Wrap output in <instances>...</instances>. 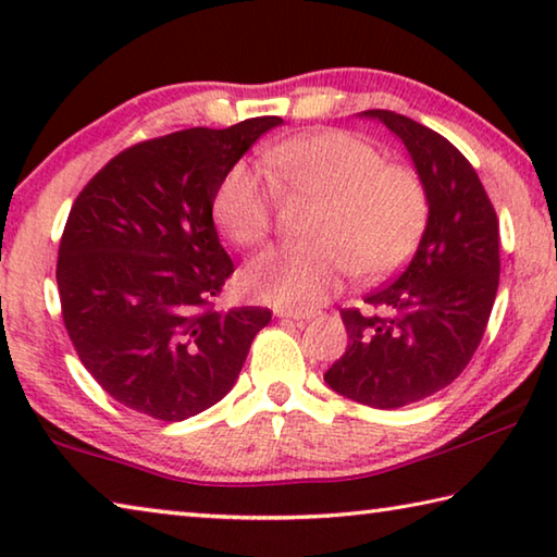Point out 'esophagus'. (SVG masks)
<instances>
[{
    "mask_svg": "<svg viewBox=\"0 0 557 557\" xmlns=\"http://www.w3.org/2000/svg\"><path fill=\"white\" fill-rule=\"evenodd\" d=\"M275 317L292 319V322H309V319H314V312H299V309H275Z\"/></svg>",
    "mask_w": 557,
    "mask_h": 557,
    "instance_id": "34e87169",
    "label": "esophagus"
}]
</instances>
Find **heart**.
<instances>
[{
  "mask_svg": "<svg viewBox=\"0 0 557 557\" xmlns=\"http://www.w3.org/2000/svg\"><path fill=\"white\" fill-rule=\"evenodd\" d=\"M262 159L277 184L324 196V206L309 223L312 240L268 248L245 265L240 285L252 299L312 309L348 272L363 282L388 277L420 245L430 219L425 182L408 164L385 162L366 139L322 129L270 147ZM269 177L238 162L215 186L213 219L233 243L258 245L270 233Z\"/></svg>",
  "mask_w": 557,
  "mask_h": 557,
  "instance_id": "b5f03b06",
  "label": "heart"
}]
</instances>
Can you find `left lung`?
I'll list each match as a JSON object with an SVG mask.
<instances>
[{
    "label": "left lung",
    "instance_id": "left-lung-1",
    "mask_svg": "<svg viewBox=\"0 0 557 557\" xmlns=\"http://www.w3.org/2000/svg\"><path fill=\"white\" fill-rule=\"evenodd\" d=\"M408 149L430 219L410 265L366 301L342 309L346 354L324 373L332 391L379 410L418 403L467 369L498 289V221L482 182L445 137L391 110H366Z\"/></svg>",
    "mask_w": 557,
    "mask_h": 557
}]
</instances>
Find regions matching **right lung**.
<instances>
[{
	"instance_id": "right-lung-1",
	"label": "right lung",
	"mask_w": 557,
	"mask_h": 557,
	"mask_svg": "<svg viewBox=\"0 0 557 557\" xmlns=\"http://www.w3.org/2000/svg\"><path fill=\"white\" fill-rule=\"evenodd\" d=\"M282 117L191 127L120 152L75 199L59 248L63 324L102 391L178 422L228 393L270 309L213 312L233 275L215 186Z\"/></svg>"
}]
</instances>
